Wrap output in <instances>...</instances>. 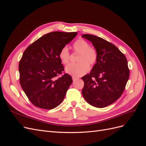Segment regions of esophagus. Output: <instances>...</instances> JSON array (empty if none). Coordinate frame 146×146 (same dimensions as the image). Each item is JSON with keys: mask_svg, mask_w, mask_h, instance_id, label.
I'll return each instance as SVG.
<instances>
[{"mask_svg": "<svg viewBox=\"0 0 146 146\" xmlns=\"http://www.w3.org/2000/svg\"><path fill=\"white\" fill-rule=\"evenodd\" d=\"M78 77H72V80H73V81L74 82V81H76V80H78Z\"/></svg>", "mask_w": 146, "mask_h": 146, "instance_id": "obj_1", "label": "esophagus"}]
</instances>
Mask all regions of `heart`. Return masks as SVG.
Listing matches in <instances>:
<instances>
[{"label": "heart", "mask_w": 146, "mask_h": 146, "mask_svg": "<svg viewBox=\"0 0 146 146\" xmlns=\"http://www.w3.org/2000/svg\"><path fill=\"white\" fill-rule=\"evenodd\" d=\"M73 50L78 54L77 64H70L66 66V72L73 77H80L88 72L90 69L89 64L94 65L98 60V53L94 47L83 39H78L72 44ZM59 58L61 63L68 64L70 61V52L67 46L61 48L59 52Z\"/></svg>", "instance_id": "heart-1"}]
</instances>
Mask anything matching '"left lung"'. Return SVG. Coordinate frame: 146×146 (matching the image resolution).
I'll return each mask as SVG.
<instances>
[{"instance_id": "obj_1", "label": "left lung", "mask_w": 146, "mask_h": 146, "mask_svg": "<svg viewBox=\"0 0 146 146\" xmlns=\"http://www.w3.org/2000/svg\"><path fill=\"white\" fill-rule=\"evenodd\" d=\"M98 53L97 62L91 72L82 77V95L92 106L104 108L116 102L123 93L130 70L125 56L112 43L103 38L84 34Z\"/></svg>"}]
</instances>
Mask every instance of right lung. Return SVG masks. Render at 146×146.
<instances>
[{
    "mask_svg": "<svg viewBox=\"0 0 146 146\" xmlns=\"http://www.w3.org/2000/svg\"><path fill=\"white\" fill-rule=\"evenodd\" d=\"M77 32H53L38 39L25 49L19 63L21 86L37 107L51 110L62 102L72 78L62 74L59 52L76 36Z\"/></svg>",
    "mask_w": 146,
    "mask_h": 146,
    "instance_id": "right-lung-1",
    "label": "right lung"
}]
</instances>
